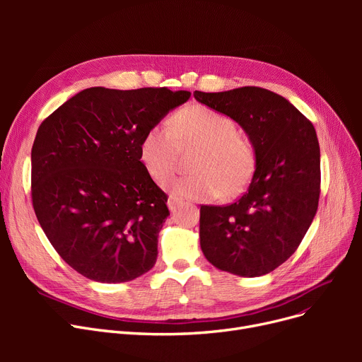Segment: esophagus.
Returning a JSON list of instances; mask_svg holds the SVG:
<instances>
[{
    "label": "esophagus",
    "mask_w": 362,
    "mask_h": 362,
    "mask_svg": "<svg viewBox=\"0 0 362 362\" xmlns=\"http://www.w3.org/2000/svg\"><path fill=\"white\" fill-rule=\"evenodd\" d=\"M183 201L180 199V198H177V197H173V195H170V198H168V201H167V205H168V208L171 211H175L176 208L182 204Z\"/></svg>",
    "instance_id": "34e87169"
}]
</instances>
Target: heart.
Returning <instances> with one entry per match:
<instances>
[{
    "instance_id": "b5f03b06",
    "label": "heart",
    "mask_w": 362,
    "mask_h": 362,
    "mask_svg": "<svg viewBox=\"0 0 362 362\" xmlns=\"http://www.w3.org/2000/svg\"><path fill=\"white\" fill-rule=\"evenodd\" d=\"M177 148H195L189 168L191 173L167 182L180 198L206 201L220 195L235 198L250 186L257 170L254 142L238 132L236 123L226 114L192 104L176 111L168 126L156 124L146 130L139 157L156 180L165 179L176 165Z\"/></svg>"
}]
</instances>
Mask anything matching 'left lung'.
<instances>
[{
	"mask_svg": "<svg viewBox=\"0 0 362 362\" xmlns=\"http://www.w3.org/2000/svg\"><path fill=\"white\" fill-rule=\"evenodd\" d=\"M194 97L238 122L258 157L248 191L236 202L201 205V250L223 272L267 274L298 250L317 213L321 179L315 129L269 89L195 90Z\"/></svg>",
	"mask_w": 362,
	"mask_h": 362,
	"instance_id": "8db88e82",
	"label": "left lung"
}]
</instances>
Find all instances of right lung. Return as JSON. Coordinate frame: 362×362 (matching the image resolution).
Segmentation results:
<instances>
[{"mask_svg":"<svg viewBox=\"0 0 362 362\" xmlns=\"http://www.w3.org/2000/svg\"><path fill=\"white\" fill-rule=\"evenodd\" d=\"M187 90L89 88L41 123L32 146V205L54 250L82 276L123 283L154 267L167 195L139 157L146 130Z\"/></svg>","mask_w":362,"mask_h":362,"instance_id":"1","label":"right lung"}]
</instances>
